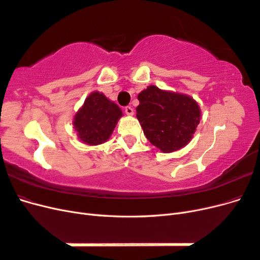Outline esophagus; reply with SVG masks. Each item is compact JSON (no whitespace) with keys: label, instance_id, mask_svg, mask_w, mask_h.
Here are the masks:
<instances>
[{"label":"esophagus","instance_id":"obj_1","mask_svg":"<svg viewBox=\"0 0 260 260\" xmlns=\"http://www.w3.org/2000/svg\"><path fill=\"white\" fill-rule=\"evenodd\" d=\"M124 113L127 114L128 116H132L133 114H135V111H133V108L130 107V106H127L124 108Z\"/></svg>","mask_w":260,"mask_h":260}]
</instances>
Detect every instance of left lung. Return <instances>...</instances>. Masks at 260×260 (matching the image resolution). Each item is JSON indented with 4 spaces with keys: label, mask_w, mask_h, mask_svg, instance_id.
Returning <instances> with one entry per match:
<instances>
[{
    "label": "left lung",
    "mask_w": 260,
    "mask_h": 260,
    "mask_svg": "<svg viewBox=\"0 0 260 260\" xmlns=\"http://www.w3.org/2000/svg\"><path fill=\"white\" fill-rule=\"evenodd\" d=\"M138 100L137 117L153 145L170 153L190 142L201 119L200 107L192 98L151 85Z\"/></svg>",
    "instance_id": "1"
}]
</instances>
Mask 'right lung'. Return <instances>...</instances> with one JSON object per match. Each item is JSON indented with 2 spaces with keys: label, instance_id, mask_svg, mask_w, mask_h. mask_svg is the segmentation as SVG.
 <instances>
[{
  "label": "right lung",
  "instance_id": "1",
  "mask_svg": "<svg viewBox=\"0 0 260 260\" xmlns=\"http://www.w3.org/2000/svg\"><path fill=\"white\" fill-rule=\"evenodd\" d=\"M121 116V109L114 102L104 94L94 92L76 114L74 124L82 142L96 145L108 140Z\"/></svg>",
  "mask_w": 260,
  "mask_h": 260
}]
</instances>
